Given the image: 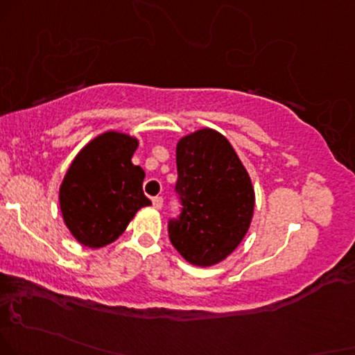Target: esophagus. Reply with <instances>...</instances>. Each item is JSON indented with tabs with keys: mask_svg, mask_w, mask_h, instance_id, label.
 Masks as SVG:
<instances>
[{
	"mask_svg": "<svg viewBox=\"0 0 355 355\" xmlns=\"http://www.w3.org/2000/svg\"><path fill=\"white\" fill-rule=\"evenodd\" d=\"M153 205H155V209L163 207V198H159V196H157V198H153Z\"/></svg>",
	"mask_w": 355,
	"mask_h": 355,
	"instance_id": "1",
	"label": "esophagus"
}]
</instances>
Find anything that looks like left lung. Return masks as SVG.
<instances>
[{"label":"left lung","mask_w":355,"mask_h":355,"mask_svg":"<svg viewBox=\"0 0 355 355\" xmlns=\"http://www.w3.org/2000/svg\"><path fill=\"white\" fill-rule=\"evenodd\" d=\"M176 166L182 211L169 220L171 243L192 265L220 263L250 229L252 179L229 139L212 128L179 139Z\"/></svg>","instance_id":"8db88e82"}]
</instances>
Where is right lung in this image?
<instances>
[{"label":"right lung","mask_w":355,"mask_h":355,"mask_svg":"<svg viewBox=\"0 0 355 355\" xmlns=\"http://www.w3.org/2000/svg\"><path fill=\"white\" fill-rule=\"evenodd\" d=\"M138 139L105 131L78 151L59 189L62 218L84 247L102 248L123 234L141 207L144 171L131 163Z\"/></svg>","instance_id":"obj_1"}]
</instances>
